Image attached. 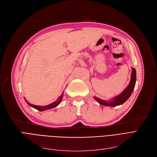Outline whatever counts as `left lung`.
<instances>
[{
	"label": "left lung",
	"mask_w": 157,
	"mask_h": 157,
	"mask_svg": "<svg viewBox=\"0 0 157 157\" xmlns=\"http://www.w3.org/2000/svg\"><path fill=\"white\" fill-rule=\"evenodd\" d=\"M132 71L131 74V80L128 86L126 87L124 90L119 95L116 96L113 98L110 101H105L101 99H100L97 97H94V99L98 101L100 104L103 105L109 106V107H116L119 105H121L127 100L130 96H131L134 87H135L136 82V69L132 68Z\"/></svg>",
	"instance_id": "obj_1"
}]
</instances>
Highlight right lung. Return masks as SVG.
<instances>
[{
	"mask_svg": "<svg viewBox=\"0 0 157 157\" xmlns=\"http://www.w3.org/2000/svg\"><path fill=\"white\" fill-rule=\"evenodd\" d=\"M63 94H62L60 96H59L56 101L49 104V105H45V106H38V105H33V104H31L30 103H29L25 99V100L27 103V104H28L29 105H30L31 107L37 109V110H39V111H43V110H46L53 109V108L57 107L59 105V104L61 103V100L63 99Z\"/></svg>",
	"mask_w": 157,
	"mask_h": 157,
	"instance_id": "add662e5",
	"label": "right lung"
}]
</instances>
